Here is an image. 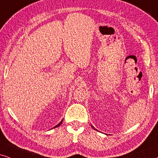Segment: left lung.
I'll return each mask as SVG.
<instances>
[{"label":"left lung","instance_id":"obj_1","mask_svg":"<svg viewBox=\"0 0 158 158\" xmlns=\"http://www.w3.org/2000/svg\"><path fill=\"white\" fill-rule=\"evenodd\" d=\"M91 126H92V125H91ZM92 127H93V128H94V127H93V126H92ZM94 129H95V128H94Z\"/></svg>","mask_w":158,"mask_h":158}]
</instances>
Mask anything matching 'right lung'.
Segmentation results:
<instances>
[{
  "mask_svg": "<svg viewBox=\"0 0 158 158\" xmlns=\"http://www.w3.org/2000/svg\"><path fill=\"white\" fill-rule=\"evenodd\" d=\"M63 119H62V121L60 122V123L58 124V125H56V126H55V127H53V128H55V127H58V126H60V125H61V124H62V123H63Z\"/></svg>",
  "mask_w": 158,
  "mask_h": 158,
  "instance_id": "add662e5",
  "label": "right lung"
}]
</instances>
